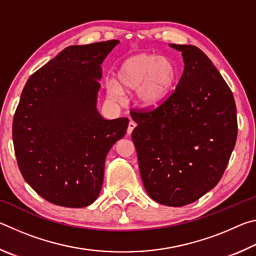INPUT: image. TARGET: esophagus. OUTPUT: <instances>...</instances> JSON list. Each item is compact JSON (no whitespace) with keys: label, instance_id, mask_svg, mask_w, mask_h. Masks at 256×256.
Wrapping results in <instances>:
<instances>
[{"label":"esophagus","instance_id":"esophagus-1","mask_svg":"<svg viewBox=\"0 0 256 256\" xmlns=\"http://www.w3.org/2000/svg\"><path fill=\"white\" fill-rule=\"evenodd\" d=\"M136 124L133 122V120H130V123H128V134L130 136V134H131L132 132H133V130L136 128Z\"/></svg>","mask_w":256,"mask_h":256}]
</instances>
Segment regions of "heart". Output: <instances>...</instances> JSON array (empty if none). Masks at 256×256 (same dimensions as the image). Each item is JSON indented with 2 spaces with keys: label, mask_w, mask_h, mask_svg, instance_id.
<instances>
[{
  "label": "heart",
  "mask_w": 256,
  "mask_h": 256,
  "mask_svg": "<svg viewBox=\"0 0 256 256\" xmlns=\"http://www.w3.org/2000/svg\"><path fill=\"white\" fill-rule=\"evenodd\" d=\"M177 79L170 58L152 53H138L120 64L116 80L105 81L107 96L120 100L123 92H136V102L144 110L159 107L170 97Z\"/></svg>",
  "instance_id": "1"
}]
</instances>
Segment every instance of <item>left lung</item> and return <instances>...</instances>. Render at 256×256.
<instances>
[{
	"mask_svg": "<svg viewBox=\"0 0 256 256\" xmlns=\"http://www.w3.org/2000/svg\"><path fill=\"white\" fill-rule=\"evenodd\" d=\"M182 52L175 92L154 110H132L138 168L154 201L183 206L209 192L224 175L237 138L236 105L226 81L203 52Z\"/></svg>",
	"mask_w": 256,
	"mask_h": 256,
	"instance_id": "1",
	"label": "left lung"
}]
</instances>
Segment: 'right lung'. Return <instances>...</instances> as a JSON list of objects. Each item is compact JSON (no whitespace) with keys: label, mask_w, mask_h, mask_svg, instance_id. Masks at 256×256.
Instances as JSON below:
<instances>
[{"label":"right lung","mask_w":256,"mask_h":256,"mask_svg":"<svg viewBox=\"0 0 256 256\" xmlns=\"http://www.w3.org/2000/svg\"><path fill=\"white\" fill-rule=\"evenodd\" d=\"M118 40L73 45L29 78L16 107L12 136L24 180L50 203L84 208L102 190L108 151L128 118L97 110L102 63Z\"/></svg>","instance_id":"add662e5"}]
</instances>
